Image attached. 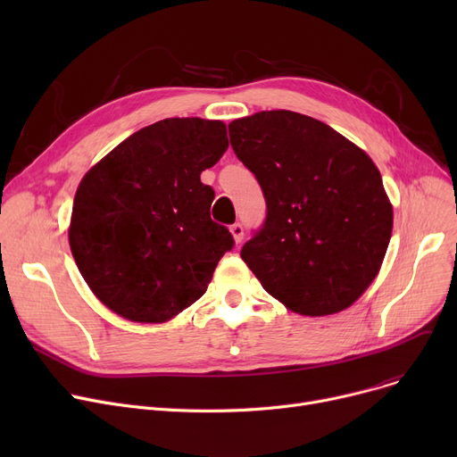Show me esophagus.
<instances>
[{
  "mask_svg": "<svg viewBox=\"0 0 457 457\" xmlns=\"http://www.w3.org/2000/svg\"><path fill=\"white\" fill-rule=\"evenodd\" d=\"M229 231H231V235H233V238H235V243L238 245L245 238V228H243V224H233L231 228H229Z\"/></svg>",
  "mask_w": 457,
  "mask_h": 457,
  "instance_id": "34e87169",
  "label": "esophagus"
}]
</instances>
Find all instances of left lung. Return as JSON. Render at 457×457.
<instances>
[{
  "label": "left lung",
  "instance_id": "8db88e82",
  "mask_svg": "<svg viewBox=\"0 0 457 457\" xmlns=\"http://www.w3.org/2000/svg\"><path fill=\"white\" fill-rule=\"evenodd\" d=\"M229 140L267 202L265 222L241 250L262 289L307 317L350 307L378 276L393 233L372 159L293 111L233 120Z\"/></svg>",
  "mask_w": 457,
  "mask_h": 457
}]
</instances>
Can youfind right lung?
I'll return each instance as SVG.
<instances>
[{"instance_id": "obj_1", "label": "right lung", "mask_w": 457, "mask_h": 457, "mask_svg": "<svg viewBox=\"0 0 457 457\" xmlns=\"http://www.w3.org/2000/svg\"><path fill=\"white\" fill-rule=\"evenodd\" d=\"M226 150L220 120L166 118L120 142L81 179L70 250L116 315L164 322L207 291L235 241L211 220L214 190L200 174Z\"/></svg>"}]
</instances>
